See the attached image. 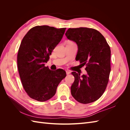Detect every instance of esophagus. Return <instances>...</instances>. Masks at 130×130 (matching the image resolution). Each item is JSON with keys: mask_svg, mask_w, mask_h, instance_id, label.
Masks as SVG:
<instances>
[{"mask_svg": "<svg viewBox=\"0 0 130 130\" xmlns=\"http://www.w3.org/2000/svg\"><path fill=\"white\" fill-rule=\"evenodd\" d=\"M70 73V72L69 71V70H66V74H67L68 75V74H69Z\"/></svg>", "mask_w": 130, "mask_h": 130, "instance_id": "esophagus-1", "label": "esophagus"}]
</instances>
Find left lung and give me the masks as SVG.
I'll return each instance as SVG.
<instances>
[{"label": "left lung", "mask_w": 130, "mask_h": 130, "mask_svg": "<svg viewBox=\"0 0 130 130\" xmlns=\"http://www.w3.org/2000/svg\"><path fill=\"white\" fill-rule=\"evenodd\" d=\"M69 40L76 43V56L87 73L82 75L73 72L75 80L71 86L74 98L82 104L95 101L103 95L111 72V49L100 32L91 28H69L65 34Z\"/></svg>", "instance_id": "1"}]
</instances>
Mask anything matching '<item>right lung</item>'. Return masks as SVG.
<instances>
[{
	"label": "right lung",
	"instance_id": "right-lung-1",
	"mask_svg": "<svg viewBox=\"0 0 130 130\" xmlns=\"http://www.w3.org/2000/svg\"><path fill=\"white\" fill-rule=\"evenodd\" d=\"M66 29L36 26L23 38L17 55L18 72L23 88L34 100L43 102L51 99L58 84L66 76L64 70L54 71L45 66Z\"/></svg>",
	"mask_w": 130,
	"mask_h": 130
}]
</instances>
